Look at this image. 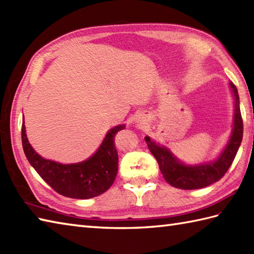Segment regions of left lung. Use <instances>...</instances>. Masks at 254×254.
I'll list each match as a JSON object with an SVG mask.
<instances>
[{
  "instance_id": "obj_1",
  "label": "left lung",
  "mask_w": 254,
  "mask_h": 254,
  "mask_svg": "<svg viewBox=\"0 0 254 254\" xmlns=\"http://www.w3.org/2000/svg\"><path fill=\"white\" fill-rule=\"evenodd\" d=\"M230 88L235 96V120L234 130L231 134L229 143L220 154L219 157L209 164H202L198 166H186L181 164L168 149L159 146L157 143L152 141L148 136L145 137L150 153L157 160L160 172L164 179L170 186L181 190H196L205 188L217 182L225 176L229 167L233 164L238 152L244 134V122L239 107V95L236 85L230 83Z\"/></svg>"
}]
</instances>
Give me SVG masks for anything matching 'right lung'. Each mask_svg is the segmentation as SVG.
<instances>
[{"label":"right lung","instance_id":"1","mask_svg":"<svg viewBox=\"0 0 254 254\" xmlns=\"http://www.w3.org/2000/svg\"><path fill=\"white\" fill-rule=\"evenodd\" d=\"M126 126H117L107 133L104 142L94 156L78 164L62 165L38 155L26 136L25 124L21 126L24 153L30 165L53 190L72 198H91L106 192L118 174V152L116 134Z\"/></svg>","mask_w":254,"mask_h":254}]
</instances>
